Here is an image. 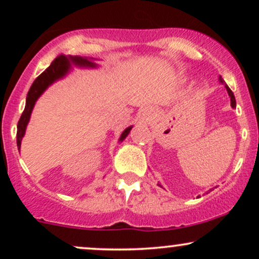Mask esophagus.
Returning a JSON list of instances; mask_svg holds the SVG:
<instances>
[{
	"label": "esophagus",
	"instance_id": "34e87169",
	"mask_svg": "<svg viewBox=\"0 0 259 259\" xmlns=\"http://www.w3.org/2000/svg\"><path fill=\"white\" fill-rule=\"evenodd\" d=\"M150 115H151V111H148V109H144V111H142V117H144L145 120L150 119Z\"/></svg>",
	"mask_w": 259,
	"mask_h": 259
}]
</instances>
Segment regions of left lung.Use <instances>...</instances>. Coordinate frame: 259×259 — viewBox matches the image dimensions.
I'll return each mask as SVG.
<instances>
[{
    "instance_id": "obj_1",
    "label": "left lung",
    "mask_w": 259,
    "mask_h": 259,
    "mask_svg": "<svg viewBox=\"0 0 259 259\" xmlns=\"http://www.w3.org/2000/svg\"><path fill=\"white\" fill-rule=\"evenodd\" d=\"M219 81L222 82H224V80L222 79V76H219ZM225 89H227V91H228V94H229V97H230V102H231V107H233V108H235V107H236V101H235V96H234V92L230 90V89H229V86L225 84ZM158 185L160 186V184H158ZM162 187V186H160Z\"/></svg>"
}]
</instances>
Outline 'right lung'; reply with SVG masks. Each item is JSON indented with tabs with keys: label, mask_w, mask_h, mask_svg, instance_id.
<instances>
[{
	"label": "right lung",
	"mask_w": 259,
	"mask_h": 259,
	"mask_svg": "<svg viewBox=\"0 0 259 259\" xmlns=\"http://www.w3.org/2000/svg\"><path fill=\"white\" fill-rule=\"evenodd\" d=\"M72 64L78 65V67L82 68H96L97 64L92 62L91 58H84L80 57V56H58L55 61L52 62L51 65L45 70L44 73H41L40 75L35 79V81L32 82L30 90H29L28 95H26V103L25 108L22 113V117H20L19 121H18L17 126V146L20 150V145H22V139L24 136L26 125H28L29 120H30V115L34 108L35 103L38 97L44 94L45 90L49 88L50 85H52L53 82L57 81V80L62 79L68 74L70 70ZM133 126L126 127L123 133H121L119 141H123L126 138L127 134L130 133Z\"/></svg>",
	"instance_id": "add662e5"
}]
</instances>
